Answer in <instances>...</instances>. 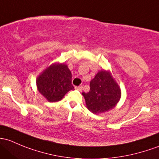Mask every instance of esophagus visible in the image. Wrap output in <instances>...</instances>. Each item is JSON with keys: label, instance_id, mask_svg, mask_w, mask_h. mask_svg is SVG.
<instances>
[{"label": "esophagus", "instance_id": "34e87169", "mask_svg": "<svg viewBox=\"0 0 159 159\" xmlns=\"http://www.w3.org/2000/svg\"><path fill=\"white\" fill-rule=\"evenodd\" d=\"M75 89L76 90H78V91H81V90H82V87L81 86H78V87H75Z\"/></svg>", "mask_w": 159, "mask_h": 159}]
</instances>
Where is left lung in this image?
I'll use <instances>...</instances> for the list:
<instances>
[{
  "mask_svg": "<svg viewBox=\"0 0 159 159\" xmlns=\"http://www.w3.org/2000/svg\"><path fill=\"white\" fill-rule=\"evenodd\" d=\"M88 109L94 114L113 109L121 98V90L110 71L101 70L90 82V91L83 92Z\"/></svg>",
  "mask_w": 159,
  "mask_h": 159,
  "instance_id": "obj_1",
  "label": "left lung"
}]
</instances>
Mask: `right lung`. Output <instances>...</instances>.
<instances>
[{
    "label": "right lung",
    "mask_w": 159,
    "mask_h": 159,
    "mask_svg": "<svg viewBox=\"0 0 159 159\" xmlns=\"http://www.w3.org/2000/svg\"><path fill=\"white\" fill-rule=\"evenodd\" d=\"M71 78V72L66 64L56 62L37 77V90L49 102L59 101L67 92L74 90Z\"/></svg>",
    "instance_id": "right-lung-1"
}]
</instances>
